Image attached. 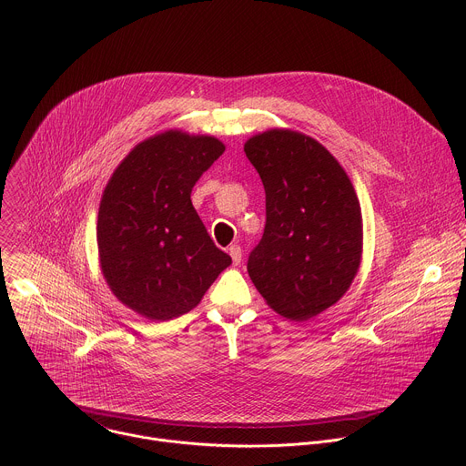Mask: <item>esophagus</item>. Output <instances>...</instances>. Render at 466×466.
<instances>
[{"label": "esophagus", "mask_w": 466, "mask_h": 466, "mask_svg": "<svg viewBox=\"0 0 466 466\" xmlns=\"http://www.w3.org/2000/svg\"><path fill=\"white\" fill-rule=\"evenodd\" d=\"M228 254L232 256V261H234V265H239L241 263V247L239 245H230L228 247Z\"/></svg>", "instance_id": "obj_1"}]
</instances>
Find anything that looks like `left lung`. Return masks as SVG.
<instances>
[{
    "mask_svg": "<svg viewBox=\"0 0 466 466\" xmlns=\"http://www.w3.org/2000/svg\"><path fill=\"white\" fill-rule=\"evenodd\" d=\"M245 155L265 189V228L248 254V277L277 313L308 320L336 304L360 269L354 186L317 140L295 130L261 132Z\"/></svg>",
    "mask_w": 466,
    "mask_h": 466,
    "instance_id": "1",
    "label": "left lung"
}]
</instances>
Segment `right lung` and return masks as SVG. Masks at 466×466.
Returning <instances> with one entry per match:
<instances>
[{
	"instance_id": "1",
	"label": "right lung",
	"mask_w": 466,
	"mask_h": 466,
	"mask_svg": "<svg viewBox=\"0 0 466 466\" xmlns=\"http://www.w3.org/2000/svg\"><path fill=\"white\" fill-rule=\"evenodd\" d=\"M223 153L214 137L167 130L132 149L105 187L101 271L112 293L147 319L187 313L232 263L191 205L195 182Z\"/></svg>"
}]
</instances>
